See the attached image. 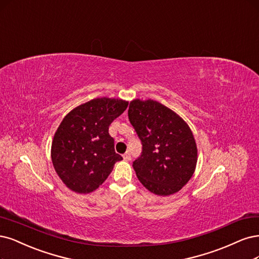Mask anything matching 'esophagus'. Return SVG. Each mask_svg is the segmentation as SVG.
Here are the masks:
<instances>
[{
  "instance_id": "34e87169",
  "label": "esophagus",
  "mask_w": 259,
  "mask_h": 259,
  "mask_svg": "<svg viewBox=\"0 0 259 259\" xmlns=\"http://www.w3.org/2000/svg\"><path fill=\"white\" fill-rule=\"evenodd\" d=\"M123 158H124V160H130V159H131V154H130L128 152L124 153V154H123Z\"/></svg>"
}]
</instances>
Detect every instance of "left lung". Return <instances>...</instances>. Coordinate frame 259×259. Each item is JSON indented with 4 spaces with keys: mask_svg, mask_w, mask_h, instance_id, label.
Segmentation results:
<instances>
[{
    "mask_svg": "<svg viewBox=\"0 0 259 259\" xmlns=\"http://www.w3.org/2000/svg\"><path fill=\"white\" fill-rule=\"evenodd\" d=\"M128 119L142 145L141 155L133 163L141 184L159 196L179 192L190 181L197 163V147L190 126L153 100L132 101Z\"/></svg>",
    "mask_w": 259,
    "mask_h": 259,
    "instance_id": "1",
    "label": "left lung"
}]
</instances>
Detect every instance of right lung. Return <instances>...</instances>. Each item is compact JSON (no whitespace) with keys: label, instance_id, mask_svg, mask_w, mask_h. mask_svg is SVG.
Here are the masks:
<instances>
[{"label":"right lung","instance_id":"add662e5","mask_svg":"<svg viewBox=\"0 0 259 259\" xmlns=\"http://www.w3.org/2000/svg\"><path fill=\"white\" fill-rule=\"evenodd\" d=\"M128 102L94 99L68 112L51 145V159L63 183L75 193L95 191L122 159L114 151L109 125L127 108Z\"/></svg>","mask_w":259,"mask_h":259}]
</instances>
